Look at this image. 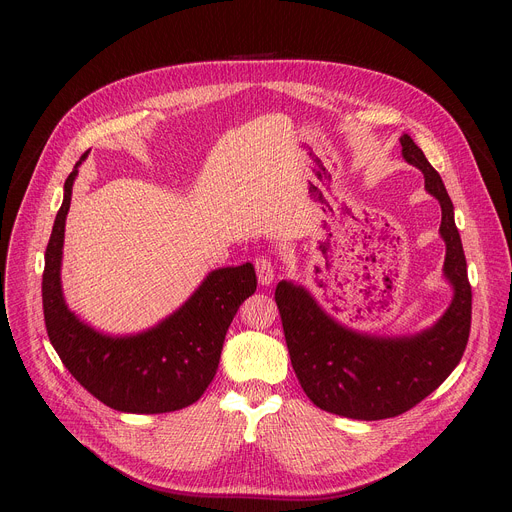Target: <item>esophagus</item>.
<instances>
[{
    "label": "esophagus",
    "mask_w": 512,
    "mask_h": 512,
    "mask_svg": "<svg viewBox=\"0 0 512 512\" xmlns=\"http://www.w3.org/2000/svg\"><path fill=\"white\" fill-rule=\"evenodd\" d=\"M255 271H257V279L261 285H269L275 277V267H273L271 259H267V257H259L255 261Z\"/></svg>",
    "instance_id": "34e87169"
}]
</instances>
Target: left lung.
Segmentation results:
<instances>
[{
    "label": "left lung",
    "instance_id": "obj_1",
    "mask_svg": "<svg viewBox=\"0 0 512 512\" xmlns=\"http://www.w3.org/2000/svg\"><path fill=\"white\" fill-rule=\"evenodd\" d=\"M399 141L403 160L421 170L425 190L442 206L444 277L454 289L442 318L409 336L364 334L334 320L304 285L281 279L275 287L291 367L304 393L316 407L350 419H387L415 407L458 367L470 336L472 287L454 204L417 143L407 133Z\"/></svg>",
    "mask_w": 512,
    "mask_h": 512
}]
</instances>
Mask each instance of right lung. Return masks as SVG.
Masks as SVG:
<instances>
[{
    "mask_svg": "<svg viewBox=\"0 0 512 512\" xmlns=\"http://www.w3.org/2000/svg\"><path fill=\"white\" fill-rule=\"evenodd\" d=\"M64 182L44 255L42 306L48 338L68 373L93 397L123 413H170L196 403L216 375L227 330L239 306L255 294L251 263L210 271L194 294L156 326L125 336L95 330L62 294L64 225L79 166Z\"/></svg>",
    "mask_w": 512,
    "mask_h": 512,
    "instance_id": "right-lung-1",
    "label": "right lung"
}]
</instances>
